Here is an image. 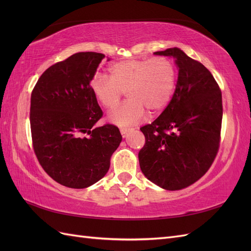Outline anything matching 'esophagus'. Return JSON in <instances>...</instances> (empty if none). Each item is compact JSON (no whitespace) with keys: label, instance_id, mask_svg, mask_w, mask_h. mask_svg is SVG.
Segmentation results:
<instances>
[{"label":"esophagus","instance_id":"1","mask_svg":"<svg viewBox=\"0 0 251 251\" xmlns=\"http://www.w3.org/2000/svg\"><path fill=\"white\" fill-rule=\"evenodd\" d=\"M128 132H130V128H126V127H121L120 128V133H121V136H123V137H126Z\"/></svg>","mask_w":251,"mask_h":251}]
</instances>
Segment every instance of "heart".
<instances>
[{
  "instance_id": "1",
  "label": "heart",
  "mask_w": 251,
  "mask_h": 251,
  "mask_svg": "<svg viewBox=\"0 0 251 251\" xmlns=\"http://www.w3.org/2000/svg\"><path fill=\"white\" fill-rule=\"evenodd\" d=\"M109 76H95L92 91L108 110L117 107L126 92L128 100L109 115L111 123L118 126L140 123L147 111L151 115L160 113L170 102L176 85L175 67L163 56L121 60L109 68Z\"/></svg>"
}]
</instances>
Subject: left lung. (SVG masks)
Instances as JSON below:
<instances>
[{"label": "left lung", "mask_w": 251, "mask_h": 251, "mask_svg": "<svg viewBox=\"0 0 251 251\" xmlns=\"http://www.w3.org/2000/svg\"><path fill=\"white\" fill-rule=\"evenodd\" d=\"M174 56L176 90L168 107L140 131L146 143L138 158L150 181L168 191L194 184L218 154L222 126V92L210 71L178 48L155 52Z\"/></svg>", "instance_id": "left-lung-1"}]
</instances>
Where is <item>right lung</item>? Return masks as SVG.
<instances>
[{"instance_id": "right-lung-1", "label": "right lung", "mask_w": 251, "mask_h": 251, "mask_svg": "<svg viewBox=\"0 0 251 251\" xmlns=\"http://www.w3.org/2000/svg\"><path fill=\"white\" fill-rule=\"evenodd\" d=\"M103 58L102 53H75L49 67L31 93L34 154L53 180L70 188L100 180L123 139L115 126L93 127L103 113L90 81Z\"/></svg>"}]
</instances>
